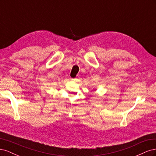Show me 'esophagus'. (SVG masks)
Here are the masks:
<instances>
[{
	"mask_svg": "<svg viewBox=\"0 0 156 156\" xmlns=\"http://www.w3.org/2000/svg\"><path fill=\"white\" fill-rule=\"evenodd\" d=\"M72 81H75V80H76V79H72Z\"/></svg>",
	"mask_w": 156,
	"mask_h": 156,
	"instance_id": "obj_1",
	"label": "esophagus"
}]
</instances>
